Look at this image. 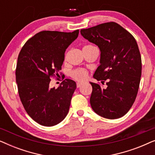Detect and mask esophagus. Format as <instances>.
<instances>
[{
	"mask_svg": "<svg viewBox=\"0 0 155 155\" xmlns=\"http://www.w3.org/2000/svg\"><path fill=\"white\" fill-rule=\"evenodd\" d=\"M76 85H77V87H80L82 85V82H77V84H76Z\"/></svg>",
	"mask_w": 155,
	"mask_h": 155,
	"instance_id": "esophagus-1",
	"label": "esophagus"
}]
</instances>
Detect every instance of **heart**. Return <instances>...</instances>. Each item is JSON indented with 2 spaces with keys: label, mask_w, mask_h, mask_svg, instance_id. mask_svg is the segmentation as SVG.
Masks as SVG:
<instances>
[{
  "label": "heart",
  "mask_w": 155,
  "mask_h": 155,
  "mask_svg": "<svg viewBox=\"0 0 155 155\" xmlns=\"http://www.w3.org/2000/svg\"><path fill=\"white\" fill-rule=\"evenodd\" d=\"M94 46L92 44H87L83 47V49H89V48H94ZM88 71L83 68H77L71 71V78L79 82H82L86 80L88 78Z\"/></svg>",
  "instance_id": "b5f03b06"
}]
</instances>
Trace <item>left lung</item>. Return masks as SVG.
<instances>
[{
	"instance_id": "8db88e82",
	"label": "left lung",
	"mask_w": 155,
	"mask_h": 155,
	"mask_svg": "<svg viewBox=\"0 0 155 155\" xmlns=\"http://www.w3.org/2000/svg\"><path fill=\"white\" fill-rule=\"evenodd\" d=\"M80 32L100 49L101 64L93 77L107 85L104 89L99 83L90 82L91 107L104 118L122 117L134 103L140 82L142 61L136 40L114 22L82 29Z\"/></svg>"
}]
</instances>
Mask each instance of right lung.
I'll list each match as a JSON object with an SVG mask.
<instances>
[{
	"mask_svg": "<svg viewBox=\"0 0 155 155\" xmlns=\"http://www.w3.org/2000/svg\"><path fill=\"white\" fill-rule=\"evenodd\" d=\"M73 32L42 31L22 46L15 70L19 97L32 119L44 126H53L68 113L76 83L65 79L58 88H51V78L59 76L66 48L77 39Z\"/></svg>",
	"mask_w": 155,
	"mask_h": 155,
	"instance_id": "obj_1",
	"label": "right lung"
}]
</instances>
